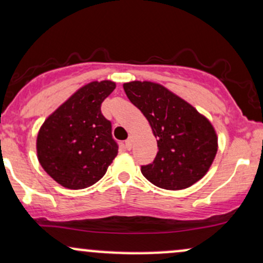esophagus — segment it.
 I'll list each match as a JSON object with an SVG mask.
<instances>
[{"mask_svg": "<svg viewBox=\"0 0 263 263\" xmlns=\"http://www.w3.org/2000/svg\"><path fill=\"white\" fill-rule=\"evenodd\" d=\"M125 145H126V148L127 149H131V147H132V138L131 137H129L128 140H126Z\"/></svg>", "mask_w": 263, "mask_h": 263, "instance_id": "esophagus-1", "label": "esophagus"}]
</instances>
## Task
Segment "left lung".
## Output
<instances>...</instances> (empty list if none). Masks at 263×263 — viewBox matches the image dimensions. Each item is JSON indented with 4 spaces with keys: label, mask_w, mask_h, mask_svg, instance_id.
<instances>
[{
    "label": "left lung",
    "mask_w": 263,
    "mask_h": 263,
    "mask_svg": "<svg viewBox=\"0 0 263 263\" xmlns=\"http://www.w3.org/2000/svg\"><path fill=\"white\" fill-rule=\"evenodd\" d=\"M123 89L157 138V155L154 162L141 167L142 175L155 186L172 191L200 181L218 148L211 121L160 83L132 81L123 83Z\"/></svg>",
    "instance_id": "left-lung-1"
}]
</instances>
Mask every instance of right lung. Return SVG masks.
Wrapping results in <instances>:
<instances>
[{"label": "right lung", "mask_w": 263, "mask_h": 263, "mask_svg": "<svg viewBox=\"0 0 263 263\" xmlns=\"http://www.w3.org/2000/svg\"><path fill=\"white\" fill-rule=\"evenodd\" d=\"M115 88L116 82L109 80L82 86L40 128L39 162L66 189L82 190L96 183L118 154L111 122L101 112V103Z\"/></svg>", "instance_id": "obj_1"}]
</instances>
